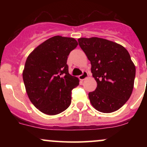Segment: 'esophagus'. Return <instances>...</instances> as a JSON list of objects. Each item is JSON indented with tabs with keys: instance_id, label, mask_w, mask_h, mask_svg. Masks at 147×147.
I'll list each match as a JSON object with an SVG mask.
<instances>
[{
	"instance_id": "1",
	"label": "esophagus",
	"mask_w": 147,
	"mask_h": 147,
	"mask_svg": "<svg viewBox=\"0 0 147 147\" xmlns=\"http://www.w3.org/2000/svg\"><path fill=\"white\" fill-rule=\"evenodd\" d=\"M88 76V72L86 71H83L82 75L79 76V78L80 80H84L86 78H87Z\"/></svg>"
}]
</instances>
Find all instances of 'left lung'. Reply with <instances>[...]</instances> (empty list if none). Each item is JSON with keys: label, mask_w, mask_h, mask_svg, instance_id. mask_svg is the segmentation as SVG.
<instances>
[{"label": "left lung", "mask_w": 147, "mask_h": 147, "mask_svg": "<svg viewBox=\"0 0 147 147\" xmlns=\"http://www.w3.org/2000/svg\"><path fill=\"white\" fill-rule=\"evenodd\" d=\"M79 45L91 63L97 82L88 93L92 106L99 112L117 111L129 100L136 77V66L122 45L102 38H80Z\"/></svg>", "instance_id": "left-lung-1"}]
</instances>
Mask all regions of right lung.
<instances>
[{
	"mask_svg": "<svg viewBox=\"0 0 147 147\" xmlns=\"http://www.w3.org/2000/svg\"><path fill=\"white\" fill-rule=\"evenodd\" d=\"M77 45L75 38L55 36L36 47L27 58L23 72L27 94L43 113H61L71 104L72 90L79 81L69 74L67 59Z\"/></svg>",
	"mask_w": 147,
	"mask_h": 147,
	"instance_id": "1",
	"label": "right lung"
}]
</instances>
